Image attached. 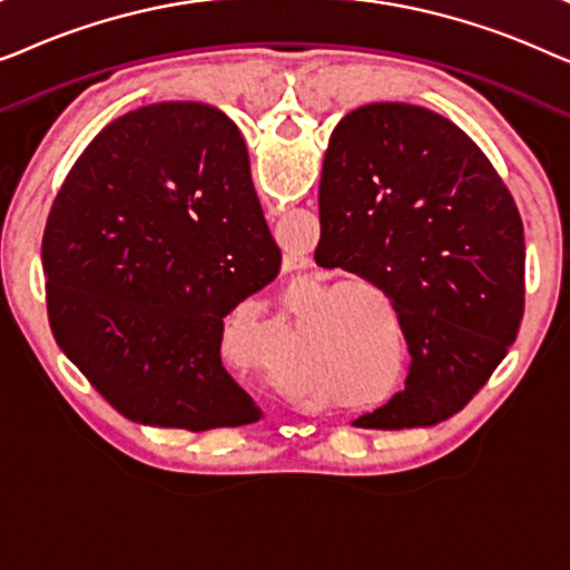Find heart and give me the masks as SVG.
I'll list each match as a JSON object with an SVG mask.
<instances>
[{
  "mask_svg": "<svg viewBox=\"0 0 570 570\" xmlns=\"http://www.w3.org/2000/svg\"><path fill=\"white\" fill-rule=\"evenodd\" d=\"M322 287H324L322 283H311V285L306 287V291H301V293H298V303H308V301L318 298V293H322ZM322 301H324V303H326V301H332V293H326ZM272 371H275V376H277L279 381H285V379H287V368H285V363H283V361H275V368H272Z\"/></svg>",
  "mask_w": 570,
  "mask_h": 570,
  "instance_id": "1",
  "label": "heart"
}]
</instances>
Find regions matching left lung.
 <instances>
[{"instance_id":"left-lung-1","label":"left lung","mask_w":570,"mask_h":570,"mask_svg":"<svg viewBox=\"0 0 570 570\" xmlns=\"http://www.w3.org/2000/svg\"><path fill=\"white\" fill-rule=\"evenodd\" d=\"M316 264L384 291L410 376L357 428L402 431L456 415L493 376L524 316V225L478 145L410 104L350 111L330 137Z\"/></svg>"}]
</instances>
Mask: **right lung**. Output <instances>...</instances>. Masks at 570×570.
Listing matches in <instances>:
<instances>
[{
	"instance_id": "obj_1",
	"label": "right lung",
	"mask_w": 570,
	"mask_h": 570,
	"mask_svg": "<svg viewBox=\"0 0 570 570\" xmlns=\"http://www.w3.org/2000/svg\"><path fill=\"white\" fill-rule=\"evenodd\" d=\"M53 340L127 420L202 433L259 420L225 371L223 318L279 275L236 124L142 106L69 170L41 246Z\"/></svg>"
}]
</instances>
